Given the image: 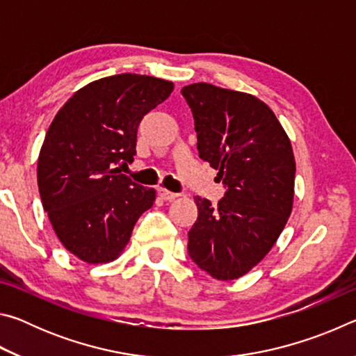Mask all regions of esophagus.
<instances>
[{
	"label": "esophagus",
	"instance_id": "obj_1",
	"mask_svg": "<svg viewBox=\"0 0 356 356\" xmlns=\"http://www.w3.org/2000/svg\"><path fill=\"white\" fill-rule=\"evenodd\" d=\"M156 191H159V196L161 197V200H165V201H172V200H176V197H177L176 193L168 191L166 188H159Z\"/></svg>",
	"mask_w": 356,
	"mask_h": 356
}]
</instances>
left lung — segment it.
<instances>
[{"label": "left lung", "instance_id": "left-lung-1", "mask_svg": "<svg viewBox=\"0 0 356 356\" xmlns=\"http://www.w3.org/2000/svg\"><path fill=\"white\" fill-rule=\"evenodd\" d=\"M200 159L218 171L225 196H196L188 254L215 280H237L272 250L292 212L295 159L275 113L246 92L209 83L182 88Z\"/></svg>", "mask_w": 356, "mask_h": 356}]
</instances>
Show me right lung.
Here are the masks:
<instances>
[{
    "label": "right lung",
    "mask_w": 356,
    "mask_h": 356,
    "mask_svg": "<svg viewBox=\"0 0 356 356\" xmlns=\"http://www.w3.org/2000/svg\"><path fill=\"white\" fill-rule=\"evenodd\" d=\"M174 84L120 74L78 89L58 111L38 160L44 210L64 248L88 264H106L129 243L155 190L131 182L119 163L134 161L138 125Z\"/></svg>",
    "instance_id": "obj_1"
}]
</instances>
